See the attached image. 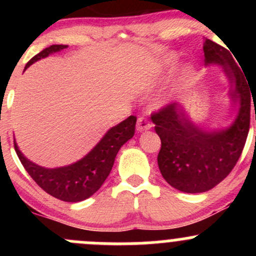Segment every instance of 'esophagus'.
Returning <instances> with one entry per match:
<instances>
[{
    "instance_id": "1",
    "label": "esophagus",
    "mask_w": 256,
    "mask_h": 256,
    "mask_svg": "<svg viewBox=\"0 0 256 256\" xmlns=\"http://www.w3.org/2000/svg\"><path fill=\"white\" fill-rule=\"evenodd\" d=\"M152 128V124H150L148 121L146 120L144 118H138V124H136V130L138 132H142V131L150 130Z\"/></svg>"
}]
</instances>
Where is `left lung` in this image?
<instances>
[{
    "instance_id": "8db88e82",
    "label": "left lung",
    "mask_w": 256,
    "mask_h": 256,
    "mask_svg": "<svg viewBox=\"0 0 256 256\" xmlns=\"http://www.w3.org/2000/svg\"><path fill=\"white\" fill-rule=\"evenodd\" d=\"M206 66H224L230 82L232 105L239 104L236 120L220 130L197 126L182 105L174 102L151 116L161 138L158 168L168 184L180 192L202 193L220 183L238 162L250 126V90L232 54L206 40ZM256 118V112H255Z\"/></svg>"
}]
</instances>
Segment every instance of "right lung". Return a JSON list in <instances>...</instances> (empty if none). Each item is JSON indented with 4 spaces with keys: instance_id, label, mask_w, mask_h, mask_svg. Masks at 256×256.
<instances>
[{
    "instance_id": "add662e5",
    "label": "right lung",
    "mask_w": 256,
    "mask_h": 256,
    "mask_svg": "<svg viewBox=\"0 0 256 256\" xmlns=\"http://www.w3.org/2000/svg\"><path fill=\"white\" fill-rule=\"evenodd\" d=\"M66 47L68 46L53 44L43 49L26 64L24 69L49 54L60 52ZM135 116H128L126 120L110 128L86 156L64 167L46 168L36 164L20 151L16 141L14 150L26 171L43 190L64 202L76 203L89 198L102 187L110 174L118 150L135 134Z\"/></svg>"
}]
</instances>
